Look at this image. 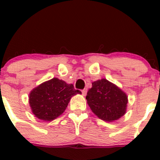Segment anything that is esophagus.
Listing matches in <instances>:
<instances>
[{
    "mask_svg": "<svg viewBox=\"0 0 160 160\" xmlns=\"http://www.w3.org/2000/svg\"><path fill=\"white\" fill-rule=\"evenodd\" d=\"M87 91H88V90H87V89L82 90V94H83V96H85V95H86V93H87Z\"/></svg>",
    "mask_w": 160,
    "mask_h": 160,
    "instance_id": "obj_1",
    "label": "esophagus"
}]
</instances>
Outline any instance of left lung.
Returning a JSON list of instances; mask_svg holds the SVG:
<instances>
[{
    "label": "left lung",
    "instance_id": "8db88e82",
    "mask_svg": "<svg viewBox=\"0 0 160 160\" xmlns=\"http://www.w3.org/2000/svg\"><path fill=\"white\" fill-rule=\"evenodd\" d=\"M86 99L92 111L106 122H112L123 116L128 103L126 94L106 79L92 83Z\"/></svg>",
    "mask_w": 160,
    "mask_h": 160
}]
</instances>
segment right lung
Wrapping results in <instances>:
<instances>
[{
	"instance_id": "1",
	"label": "right lung",
	"mask_w": 160,
	"mask_h": 160,
	"mask_svg": "<svg viewBox=\"0 0 160 160\" xmlns=\"http://www.w3.org/2000/svg\"><path fill=\"white\" fill-rule=\"evenodd\" d=\"M77 93L72 84L53 78L35 88L29 95V104L33 114L43 121H52L62 114L70 102V98Z\"/></svg>"
}]
</instances>
